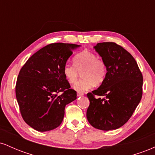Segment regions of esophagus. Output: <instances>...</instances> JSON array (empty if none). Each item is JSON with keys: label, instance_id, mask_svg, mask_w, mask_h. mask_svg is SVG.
<instances>
[{"label": "esophagus", "instance_id": "34e87169", "mask_svg": "<svg viewBox=\"0 0 155 155\" xmlns=\"http://www.w3.org/2000/svg\"><path fill=\"white\" fill-rule=\"evenodd\" d=\"M82 95H84L83 92H78V93H77L78 97H79V96H82Z\"/></svg>", "mask_w": 155, "mask_h": 155}]
</instances>
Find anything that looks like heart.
Wrapping results in <instances>:
<instances>
[{"instance_id":"heart-1","label":"heart","mask_w":155,"mask_h":155,"mask_svg":"<svg viewBox=\"0 0 155 155\" xmlns=\"http://www.w3.org/2000/svg\"><path fill=\"white\" fill-rule=\"evenodd\" d=\"M74 65L65 64L63 69V75L69 83H75L81 73L82 79L74 84L78 92H84L100 85L107 75V66L104 60L98 58L95 53L84 50L73 58Z\"/></svg>"}]
</instances>
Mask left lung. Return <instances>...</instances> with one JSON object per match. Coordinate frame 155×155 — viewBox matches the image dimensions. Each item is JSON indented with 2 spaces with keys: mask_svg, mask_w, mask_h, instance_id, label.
<instances>
[{
  "mask_svg": "<svg viewBox=\"0 0 155 155\" xmlns=\"http://www.w3.org/2000/svg\"><path fill=\"white\" fill-rule=\"evenodd\" d=\"M95 49L106 64L107 75L100 87L87 94V118L95 128L115 130L130 120L139 104L143 76L136 60L119 44L103 42Z\"/></svg>",
  "mask_w": 155,
  "mask_h": 155,
  "instance_id": "1",
  "label": "left lung"
}]
</instances>
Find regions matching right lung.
Masks as SVG:
<instances>
[{
	"label": "right lung",
	"mask_w": 155,
	"mask_h": 155,
	"mask_svg": "<svg viewBox=\"0 0 155 155\" xmlns=\"http://www.w3.org/2000/svg\"><path fill=\"white\" fill-rule=\"evenodd\" d=\"M77 44L53 43L33 54L21 68L16 83V97L25 122L41 132L61 124L65 107L76 99V92L63 69Z\"/></svg>",
	"instance_id": "right-lung-1"
}]
</instances>
